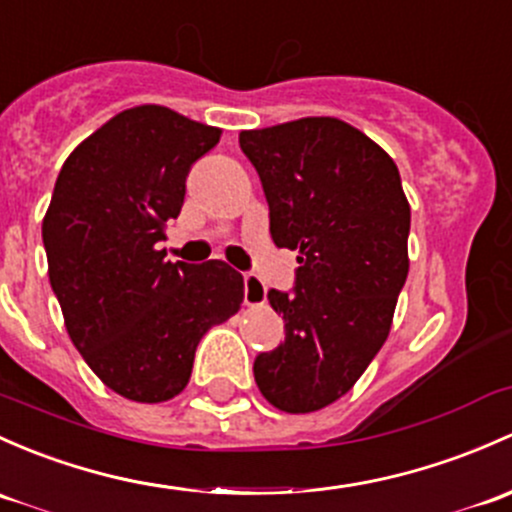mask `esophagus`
<instances>
[{"label":"esophagus","mask_w":512,"mask_h":512,"mask_svg":"<svg viewBox=\"0 0 512 512\" xmlns=\"http://www.w3.org/2000/svg\"><path fill=\"white\" fill-rule=\"evenodd\" d=\"M267 289L257 274H245V304L247 306H265Z\"/></svg>","instance_id":"obj_1"}]
</instances>
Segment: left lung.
Returning a JSON list of instances; mask_svg holds the SVG:
<instances>
[{
	"label": "left lung",
	"mask_w": 512,
	"mask_h": 512,
	"mask_svg": "<svg viewBox=\"0 0 512 512\" xmlns=\"http://www.w3.org/2000/svg\"><path fill=\"white\" fill-rule=\"evenodd\" d=\"M260 174L277 247L297 250L294 294L272 289L284 341L255 360L277 410L306 414L341 400L390 333L410 272V201L395 161L338 117L242 129Z\"/></svg>",
	"instance_id": "8db88e82"
}]
</instances>
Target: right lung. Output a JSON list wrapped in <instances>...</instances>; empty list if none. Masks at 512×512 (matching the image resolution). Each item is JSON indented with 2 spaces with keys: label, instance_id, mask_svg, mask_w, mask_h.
Returning a JSON list of instances; mask_svg holds the SVG:
<instances>
[{
  "label": "right lung",
  "instance_id": "obj_1",
  "mask_svg": "<svg viewBox=\"0 0 512 512\" xmlns=\"http://www.w3.org/2000/svg\"><path fill=\"white\" fill-rule=\"evenodd\" d=\"M223 129L164 105L117 112L73 149L43 215L48 279L66 331L117 395L157 405L184 392L208 328L240 311L242 274L223 260L166 262V223L186 174Z\"/></svg>",
  "mask_w": 512,
  "mask_h": 512
}]
</instances>
